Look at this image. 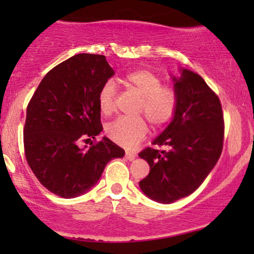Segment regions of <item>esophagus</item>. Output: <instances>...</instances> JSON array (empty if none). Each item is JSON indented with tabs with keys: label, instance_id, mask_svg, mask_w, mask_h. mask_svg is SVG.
<instances>
[{
	"label": "esophagus",
	"instance_id": "1",
	"mask_svg": "<svg viewBox=\"0 0 254 254\" xmlns=\"http://www.w3.org/2000/svg\"><path fill=\"white\" fill-rule=\"evenodd\" d=\"M125 157H127V160H129V161H133L136 155L133 153H130V151H127V153H125Z\"/></svg>",
	"mask_w": 254,
	"mask_h": 254
}]
</instances>
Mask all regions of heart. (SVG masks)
Segmentation results:
<instances>
[{"label": "heart", "instance_id": "1", "mask_svg": "<svg viewBox=\"0 0 254 254\" xmlns=\"http://www.w3.org/2000/svg\"><path fill=\"white\" fill-rule=\"evenodd\" d=\"M124 86L141 97L137 113L144 115L155 129L162 127L173 118L178 106V93L174 87L162 84L159 75L148 69L127 72ZM116 87L112 81L103 84L98 94V104L104 116H110L116 109ZM106 135L117 144L133 148L148 133L144 118H118L105 127Z\"/></svg>", "mask_w": 254, "mask_h": 254}]
</instances>
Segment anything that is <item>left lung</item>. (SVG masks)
I'll use <instances>...</instances> for the list:
<instances>
[{"label": "left lung", "instance_id": "1", "mask_svg": "<svg viewBox=\"0 0 254 254\" xmlns=\"http://www.w3.org/2000/svg\"><path fill=\"white\" fill-rule=\"evenodd\" d=\"M173 81L178 93L176 113L153 142L167 149L148 147L138 154L150 167L139 188L150 199L164 204L199 188L220 159L224 136L220 99L203 77L182 69V76Z\"/></svg>", "mask_w": 254, "mask_h": 254}]
</instances>
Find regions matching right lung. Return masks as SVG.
I'll return each mask as SVG.
<instances>
[{
    "label": "right lung",
    "instance_id": "obj_1",
    "mask_svg": "<svg viewBox=\"0 0 254 254\" xmlns=\"http://www.w3.org/2000/svg\"><path fill=\"white\" fill-rule=\"evenodd\" d=\"M115 71L103 55L80 54L44 76L30 100L24 127L27 164L44 188L63 198L80 196L100 179L105 166L125 151L103 130L99 90Z\"/></svg>",
    "mask_w": 254,
    "mask_h": 254
}]
</instances>
